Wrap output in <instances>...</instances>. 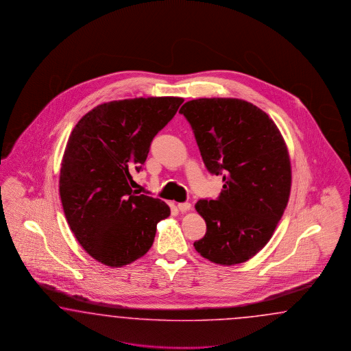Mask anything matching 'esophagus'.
Listing matches in <instances>:
<instances>
[{
	"label": "esophagus",
	"instance_id": "34e87169",
	"mask_svg": "<svg viewBox=\"0 0 351 351\" xmlns=\"http://www.w3.org/2000/svg\"><path fill=\"white\" fill-rule=\"evenodd\" d=\"M178 208L180 210L181 213H185V211H189L191 208V204L189 202L179 203L178 204Z\"/></svg>",
	"mask_w": 351,
	"mask_h": 351
}]
</instances>
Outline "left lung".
<instances>
[{"instance_id": "left-lung-1", "label": "left lung", "mask_w": 351, "mask_h": 351, "mask_svg": "<svg viewBox=\"0 0 351 351\" xmlns=\"http://www.w3.org/2000/svg\"><path fill=\"white\" fill-rule=\"evenodd\" d=\"M191 123L203 163L223 176L216 199H199L195 210L207 225L195 250L220 265H235L269 242L287 207L291 162L276 123L241 99H197L181 106Z\"/></svg>"}]
</instances>
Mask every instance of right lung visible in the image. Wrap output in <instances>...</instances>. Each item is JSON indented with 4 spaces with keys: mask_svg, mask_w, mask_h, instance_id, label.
Segmentation results:
<instances>
[{
    "mask_svg": "<svg viewBox=\"0 0 351 351\" xmlns=\"http://www.w3.org/2000/svg\"><path fill=\"white\" fill-rule=\"evenodd\" d=\"M184 99L136 97L104 103L78 121L64 152L59 191L71 230L104 265H128L145 255L157 223L170 216L158 198L132 189L154 136Z\"/></svg>",
    "mask_w": 351,
    "mask_h": 351,
    "instance_id": "add662e5",
    "label": "right lung"
}]
</instances>
